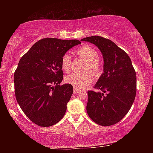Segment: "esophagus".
Wrapping results in <instances>:
<instances>
[{"mask_svg": "<svg viewBox=\"0 0 153 153\" xmlns=\"http://www.w3.org/2000/svg\"><path fill=\"white\" fill-rule=\"evenodd\" d=\"M78 92H79V90L76 89V88H74V93L76 94V93H78Z\"/></svg>", "mask_w": 153, "mask_h": 153, "instance_id": "34e87169", "label": "esophagus"}]
</instances>
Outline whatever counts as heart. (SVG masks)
<instances>
[{
	"label": "heart",
	"mask_w": 153,
	"mask_h": 153,
	"mask_svg": "<svg viewBox=\"0 0 153 153\" xmlns=\"http://www.w3.org/2000/svg\"><path fill=\"white\" fill-rule=\"evenodd\" d=\"M76 53L79 58L86 61L83 67L82 73H72L65 77V81L76 89H83L92 83L93 77L88 71H91L94 74H100L102 66L99 60V53L95 48L91 46L84 45L81 46L76 50ZM72 65V57L70 53H65L61 58V68L64 72L70 70Z\"/></svg>",
	"instance_id": "heart-1"
}]
</instances>
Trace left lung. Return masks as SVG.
Listing matches in <instances>:
<instances>
[{
  "mask_svg": "<svg viewBox=\"0 0 153 153\" xmlns=\"http://www.w3.org/2000/svg\"><path fill=\"white\" fill-rule=\"evenodd\" d=\"M81 40L97 46L104 58V73L95 85L102 92L88 91V115L102 126L116 124L128 113L137 93V76L130 58L114 42L101 36Z\"/></svg>",
  "mask_w": 153,
  "mask_h": 153,
  "instance_id": "left-lung-1",
  "label": "left lung"
}]
</instances>
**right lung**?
<instances>
[{"label": "right lung", "mask_w": 153, "mask_h": 153, "mask_svg": "<svg viewBox=\"0 0 153 153\" xmlns=\"http://www.w3.org/2000/svg\"><path fill=\"white\" fill-rule=\"evenodd\" d=\"M80 43L77 39L44 38L21 58L14 76L16 99L25 115L38 126H52L65 114L73 87L60 85L63 79L61 58Z\"/></svg>", "instance_id": "1"}]
</instances>
